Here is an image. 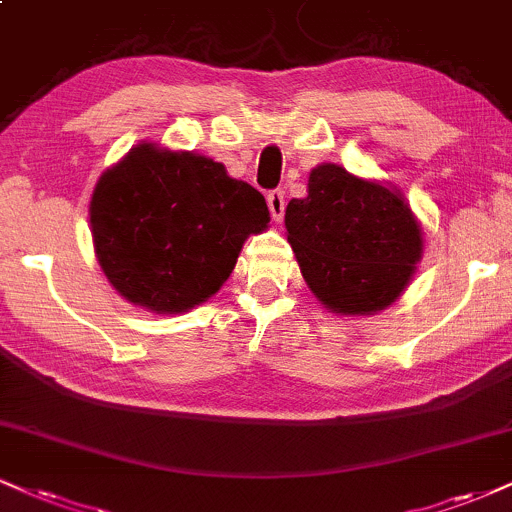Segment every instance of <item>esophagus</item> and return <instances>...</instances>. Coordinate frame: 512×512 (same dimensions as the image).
I'll return each instance as SVG.
<instances>
[{
  "mask_svg": "<svg viewBox=\"0 0 512 512\" xmlns=\"http://www.w3.org/2000/svg\"><path fill=\"white\" fill-rule=\"evenodd\" d=\"M267 205H269V212H272V219L281 221L283 219V209H286L283 190H272V193L267 195Z\"/></svg>",
  "mask_w": 512,
  "mask_h": 512,
  "instance_id": "34e87169",
  "label": "esophagus"
}]
</instances>
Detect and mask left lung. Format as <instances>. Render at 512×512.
<instances>
[{
  "instance_id": "1",
  "label": "left lung",
  "mask_w": 512,
  "mask_h": 512,
  "mask_svg": "<svg viewBox=\"0 0 512 512\" xmlns=\"http://www.w3.org/2000/svg\"><path fill=\"white\" fill-rule=\"evenodd\" d=\"M300 274L329 312L377 315L396 303L422 260V226L389 183L338 164L310 171L307 197L286 207Z\"/></svg>"
}]
</instances>
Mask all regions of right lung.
<instances>
[{
    "mask_svg": "<svg viewBox=\"0 0 512 512\" xmlns=\"http://www.w3.org/2000/svg\"><path fill=\"white\" fill-rule=\"evenodd\" d=\"M269 226L260 190L195 152L135 145L90 197L95 257L114 291L181 315L224 286L243 243Z\"/></svg>",
    "mask_w": 512,
    "mask_h": 512,
    "instance_id": "right-lung-1",
    "label": "right lung"
}]
</instances>
